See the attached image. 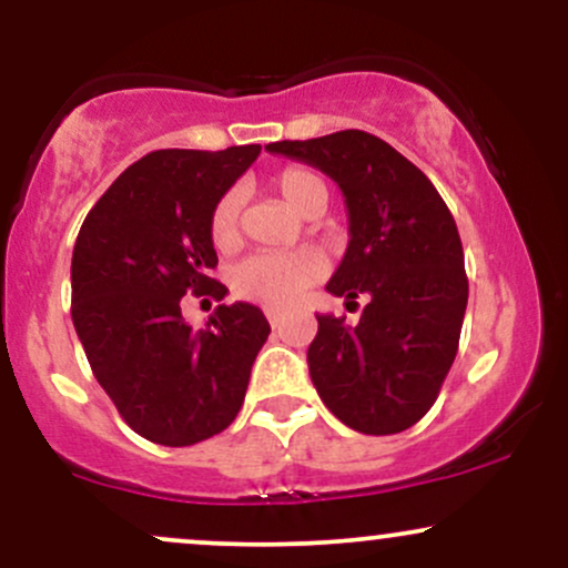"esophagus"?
<instances>
[{"mask_svg": "<svg viewBox=\"0 0 568 568\" xmlns=\"http://www.w3.org/2000/svg\"><path fill=\"white\" fill-rule=\"evenodd\" d=\"M266 321H270L272 328H277V325H280V321H283V317H280V312H277V310H266Z\"/></svg>", "mask_w": 568, "mask_h": 568, "instance_id": "1", "label": "esophagus"}]
</instances>
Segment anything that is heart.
Listing matches in <instances>:
<instances>
[{"mask_svg":"<svg viewBox=\"0 0 568 568\" xmlns=\"http://www.w3.org/2000/svg\"><path fill=\"white\" fill-rule=\"evenodd\" d=\"M275 189L285 205L293 207L298 216L321 213L328 202V186L315 171L302 165H291L275 175ZM240 207L243 194L230 189L216 200L207 221L213 245L226 247L237 240ZM317 277V262L298 253H256L247 256L232 270V288L240 296L253 298L270 306H288L302 296V291Z\"/></svg>","mask_w":568,"mask_h":568,"instance_id":"obj_1","label":"heart"}]
</instances>
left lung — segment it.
<instances>
[{
	"instance_id": "left-lung-1",
	"label": "left lung",
	"mask_w": 568,
	"mask_h": 568,
	"mask_svg": "<svg viewBox=\"0 0 568 568\" xmlns=\"http://www.w3.org/2000/svg\"><path fill=\"white\" fill-rule=\"evenodd\" d=\"M266 152L302 160L342 189L349 245L325 288L368 302L357 325L317 315L312 384L357 433H403L433 408L459 349L467 275L452 211L414 162L363 130L275 141Z\"/></svg>"
}]
</instances>
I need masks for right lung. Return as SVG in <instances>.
Masks as SVG:
<instances>
[{"label":"right lung","instance_id":"right-lung-1","mask_svg":"<svg viewBox=\"0 0 568 568\" xmlns=\"http://www.w3.org/2000/svg\"><path fill=\"white\" fill-rule=\"evenodd\" d=\"M262 146L160 149L128 168L84 219L71 256V321L98 384L141 438L192 446L226 429L270 336L258 306L221 304L205 328L181 296L224 298L207 221Z\"/></svg>","mask_w":568,"mask_h":568}]
</instances>
